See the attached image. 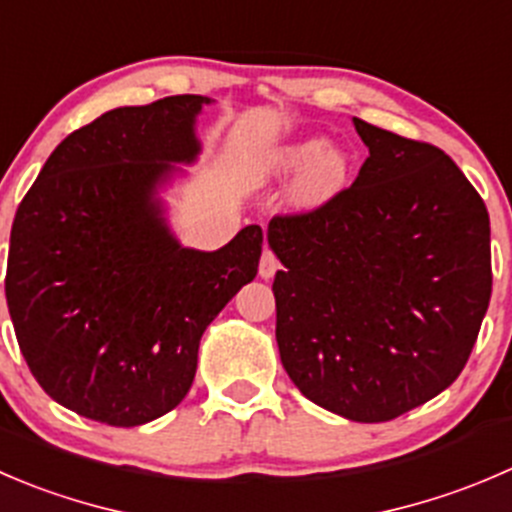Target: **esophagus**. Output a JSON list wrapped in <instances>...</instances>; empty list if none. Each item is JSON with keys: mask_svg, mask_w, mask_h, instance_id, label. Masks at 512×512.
<instances>
[{"mask_svg": "<svg viewBox=\"0 0 512 512\" xmlns=\"http://www.w3.org/2000/svg\"><path fill=\"white\" fill-rule=\"evenodd\" d=\"M277 270H280V262H277V257L272 255L270 250L262 252V257H260V277H262V280H270V277H275Z\"/></svg>", "mask_w": 512, "mask_h": 512, "instance_id": "obj_1", "label": "esophagus"}]
</instances>
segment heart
Here are the masks:
<instances>
[{"label": "heart", "instance_id": "b5f03b06", "mask_svg": "<svg viewBox=\"0 0 512 512\" xmlns=\"http://www.w3.org/2000/svg\"><path fill=\"white\" fill-rule=\"evenodd\" d=\"M297 175L292 185V202L297 207H320L340 195L350 185L352 160L342 147L327 145L322 137L287 142L262 152L247 167V182L252 187H265Z\"/></svg>", "mask_w": 512, "mask_h": 512}]
</instances>
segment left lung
I'll return each mask as SVG.
<instances>
[{
  "label": "left lung",
  "mask_w": 512,
  "mask_h": 512,
  "mask_svg": "<svg viewBox=\"0 0 512 512\" xmlns=\"http://www.w3.org/2000/svg\"><path fill=\"white\" fill-rule=\"evenodd\" d=\"M352 122L370 150L355 182L267 225L275 337L307 400L385 423L463 372L493 290L490 217L443 150Z\"/></svg>",
  "instance_id": "1"
}]
</instances>
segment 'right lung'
Returning a JSON list of instances; mask_svg holds the SVG:
<instances>
[{
    "label": "right lung",
    "mask_w": 512,
    "mask_h": 512,
    "mask_svg": "<svg viewBox=\"0 0 512 512\" xmlns=\"http://www.w3.org/2000/svg\"><path fill=\"white\" fill-rule=\"evenodd\" d=\"M202 94L104 112L57 145L14 215L9 315L44 393L114 428L182 403L200 337L255 280L260 225L215 252L180 245L165 190L200 155Z\"/></svg>",
    "instance_id": "obj_1"
}]
</instances>
